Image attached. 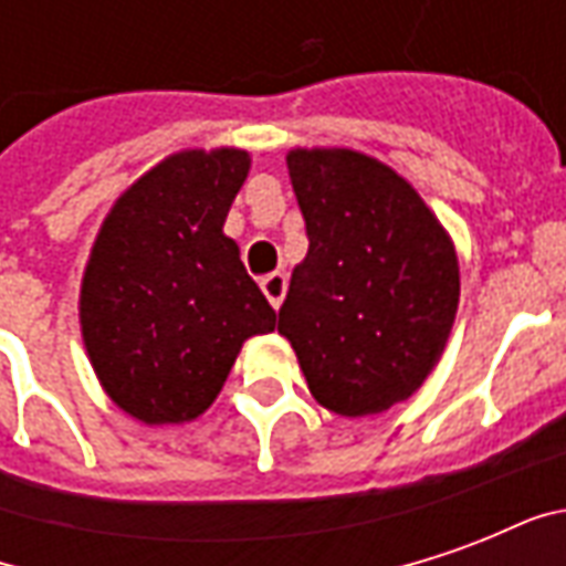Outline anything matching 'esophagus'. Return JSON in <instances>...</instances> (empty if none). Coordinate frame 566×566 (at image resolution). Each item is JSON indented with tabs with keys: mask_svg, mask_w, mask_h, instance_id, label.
<instances>
[{
	"mask_svg": "<svg viewBox=\"0 0 566 566\" xmlns=\"http://www.w3.org/2000/svg\"><path fill=\"white\" fill-rule=\"evenodd\" d=\"M260 291L266 294L272 308L282 306L284 291H287V279H284V272H270V275H263V279H260Z\"/></svg>",
	"mask_w": 566,
	"mask_h": 566,
	"instance_id": "esophagus-1",
	"label": "esophagus"
}]
</instances>
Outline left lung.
<instances>
[{
	"label": "left lung",
	"instance_id": "obj_1",
	"mask_svg": "<svg viewBox=\"0 0 566 566\" xmlns=\"http://www.w3.org/2000/svg\"><path fill=\"white\" fill-rule=\"evenodd\" d=\"M308 251L279 333L312 397L336 416L388 412L449 343L461 270L449 230L388 163L355 148L287 150Z\"/></svg>",
	"mask_w": 566,
	"mask_h": 566
}]
</instances>
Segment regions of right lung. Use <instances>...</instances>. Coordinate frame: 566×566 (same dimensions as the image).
<instances>
[{
    "label": "right lung",
    "mask_w": 566,
    "mask_h": 566,
    "mask_svg": "<svg viewBox=\"0 0 566 566\" xmlns=\"http://www.w3.org/2000/svg\"><path fill=\"white\" fill-rule=\"evenodd\" d=\"M248 169L242 148L175 150L115 199L93 239L81 339L103 391L142 424L197 421L242 343L275 331V308L223 235Z\"/></svg>",
    "instance_id": "obj_1"
}]
</instances>
